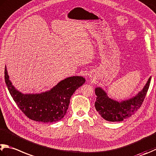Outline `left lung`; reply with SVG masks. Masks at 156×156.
<instances>
[{"label":"left lung","mask_w":156,"mask_h":156,"mask_svg":"<svg viewBox=\"0 0 156 156\" xmlns=\"http://www.w3.org/2000/svg\"><path fill=\"white\" fill-rule=\"evenodd\" d=\"M151 76L145 85L134 96L127 100L117 101L110 98L108 93L100 87L95 89L97 98L95 103V109L104 119L112 122L122 121L131 117L140 108L149 87Z\"/></svg>","instance_id":"8db88e82"}]
</instances>
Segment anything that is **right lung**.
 I'll return each mask as SVG.
<instances>
[{
	"label": "right lung",
	"mask_w": 156,
	"mask_h": 156,
	"mask_svg": "<svg viewBox=\"0 0 156 156\" xmlns=\"http://www.w3.org/2000/svg\"><path fill=\"white\" fill-rule=\"evenodd\" d=\"M5 80L11 97L20 109L30 119L41 123H52L61 120L68 109L72 95L86 81L83 76H70L46 91L22 93L9 80L6 66Z\"/></svg>",
	"instance_id": "right-lung-1"
}]
</instances>
